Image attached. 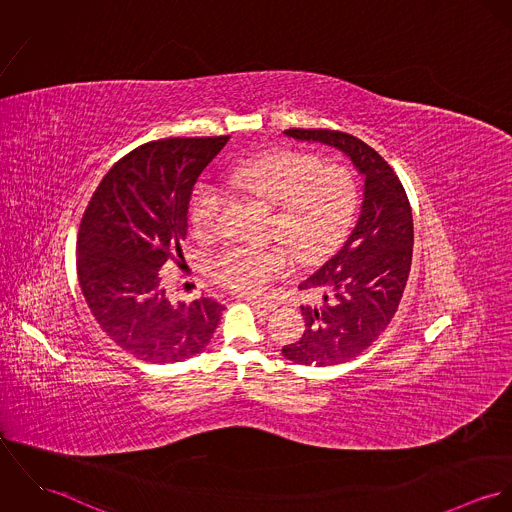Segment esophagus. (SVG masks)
Masks as SVG:
<instances>
[{"mask_svg": "<svg viewBox=\"0 0 512 512\" xmlns=\"http://www.w3.org/2000/svg\"><path fill=\"white\" fill-rule=\"evenodd\" d=\"M256 311H262V313H270L276 309V303L274 301H264V299H254V297H248L246 299Z\"/></svg>", "mask_w": 512, "mask_h": 512, "instance_id": "obj_1", "label": "esophagus"}]
</instances>
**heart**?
Masks as SVG:
<instances>
[{"instance_id": "b5f03b06", "label": "heart", "mask_w": 512, "mask_h": 512, "mask_svg": "<svg viewBox=\"0 0 512 512\" xmlns=\"http://www.w3.org/2000/svg\"><path fill=\"white\" fill-rule=\"evenodd\" d=\"M230 189L260 197L276 207L272 232L292 246L303 262L329 254L347 232L357 209V181L343 165H321L311 153L293 149L270 151L236 163L226 171ZM228 203L226 191L215 183L195 189L189 220L199 234L219 228ZM286 244H232L211 264L213 278L238 293H264L292 268Z\"/></svg>"}]
</instances>
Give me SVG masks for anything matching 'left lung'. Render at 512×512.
Returning <instances> with one entry per match:
<instances>
[{"label": "left lung", "instance_id": "1", "mask_svg": "<svg viewBox=\"0 0 512 512\" xmlns=\"http://www.w3.org/2000/svg\"><path fill=\"white\" fill-rule=\"evenodd\" d=\"M284 136L345 153L365 179L361 213L345 244L299 284L321 293V303L301 307L305 331L282 349L297 365H341L368 349L398 309L412 266V211L392 167L363 140L297 128Z\"/></svg>", "mask_w": 512, "mask_h": 512}]
</instances>
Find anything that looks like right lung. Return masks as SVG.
Segmentation results:
<instances>
[{"label": "right lung", "mask_w": 512, "mask_h": 512, "mask_svg": "<svg viewBox=\"0 0 512 512\" xmlns=\"http://www.w3.org/2000/svg\"><path fill=\"white\" fill-rule=\"evenodd\" d=\"M226 142L169 138L136 147L104 175L80 220V290L104 333L140 361L195 357L219 325L224 305L211 297L173 305L159 270L181 254L193 187Z\"/></svg>", "instance_id": "obj_1"}]
</instances>
